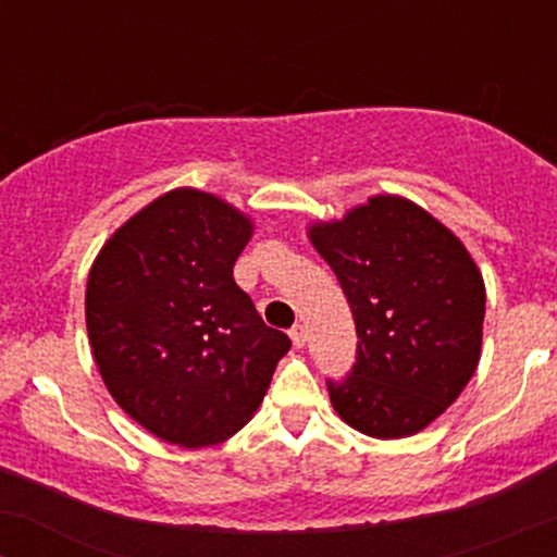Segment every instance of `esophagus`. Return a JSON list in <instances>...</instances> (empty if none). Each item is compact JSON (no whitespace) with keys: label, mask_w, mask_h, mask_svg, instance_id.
<instances>
[{"label":"esophagus","mask_w":557,"mask_h":557,"mask_svg":"<svg viewBox=\"0 0 557 557\" xmlns=\"http://www.w3.org/2000/svg\"><path fill=\"white\" fill-rule=\"evenodd\" d=\"M290 341H293V345H296V348H304V343H306V330H304V324H293Z\"/></svg>","instance_id":"esophagus-1"}]
</instances>
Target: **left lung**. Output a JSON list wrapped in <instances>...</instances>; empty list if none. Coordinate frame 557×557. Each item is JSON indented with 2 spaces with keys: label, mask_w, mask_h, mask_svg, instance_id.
I'll use <instances>...</instances> for the list:
<instances>
[{
  "label": "left lung",
  "mask_w": 557,
  "mask_h": 557,
  "mask_svg": "<svg viewBox=\"0 0 557 557\" xmlns=\"http://www.w3.org/2000/svg\"><path fill=\"white\" fill-rule=\"evenodd\" d=\"M311 246L354 311V372L327 382L345 424L411 437L463 393L482 356L484 280L443 222L403 196H372L343 220L314 222Z\"/></svg>",
  "instance_id": "obj_1"
}]
</instances>
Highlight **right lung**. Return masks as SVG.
<instances>
[{
	"mask_svg": "<svg viewBox=\"0 0 557 557\" xmlns=\"http://www.w3.org/2000/svg\"><path fill=\"white\" fill-rule=\"evenodd\" d=\"M251 233L233 203L175 188L114 230L88 272L86 327L101 380L164 443L233 437L290 348L233 280Z\"/></svg>",
	"mask_w": 557,
	"mask_h": 557,
	"instance_id": "right-lung-1",
	"label": "right lung"
}]
</instances>
